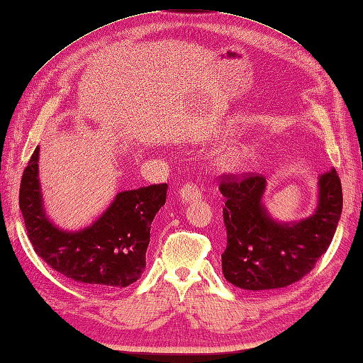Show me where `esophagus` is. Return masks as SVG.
Instances as JSON below:
<instances>
[{
	"mask_svg": "<svg viewBox=\"0 0 363 363\" xmlns=\"http://www.w3.org/2000/svg\"><path fill=\"white\" fill-rule=\"evenodd\" d=\"M179 198L182 199V201H186V203L196 201V199L201 198V191H199V189L195 186L194 182H187V184H184V186L181 187Z\"/></svg>",
	"mask_w": 363,
	"mask_h": 363,
	"instance_id": "obj_1",
	"label": "esophagus"
}]
</instances>
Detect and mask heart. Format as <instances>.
<instances>
[{"instance_id": "heart-1", "label": "heart", "mask_w": 363, "mask_h": 363, "mask_svg": "<svg viewBox=\"0 0 363 363\" xmlns=\"http://www.w3.org/2000/svg\"><path fill=\"white\" fill-rule=\"evenodd\" d=\"M251 156V148L250 146L246 145H237V146H233V148L226 150L225 152L221 154L220 159H218V164L223 167V168H237L243 165L246 160L250 159Z\"/></svg>"}]
</instances>
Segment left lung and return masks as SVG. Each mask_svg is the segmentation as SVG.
Here are the masks:
<instances>
[{"mask_svg": "<svg viewBox=\"0 0 363 363\" xmlns=\"http://www.w3.org/2000/svg\"><path fill=\"white\" fill-rule=\"evenodd\" d=\"M267 181L260 174L221 176L228 243L223 274L235 287L265 293L298 282L311 273L333 242L342 215V182L333 168L320 174L317 209L304 220L279 223L264 203Z\"/></svg>", "mask_w": 363, "mask_h": 363, "instance_id": "left-lung-1", "label": "left lung"}]
</instances>
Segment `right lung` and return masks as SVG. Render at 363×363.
Returning <instances> with one entry per match:
<instances>
[{
  "instance_id": "right-lung-1",
  "label": "right lung",
  "mask_w": 363,
  "mask_h": 363,
  "mask_svg": "<svg viewBox=\"0 0 363 363\" xmlns=\"http://www.w3.org/2000/svg\"><path fill=\"white\" fill-rule=\"evenodd\" d=\"M38 146L23 172L20 211L34 251L52 269L91 291H115L143 273L151 223L167 184L120 191L94 225L64 230L46 217L38 181Z\"/></svg>"
}]
</instances>
